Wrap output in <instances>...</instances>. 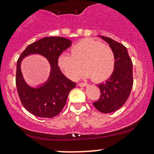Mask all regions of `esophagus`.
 I'll list each match as a JSON object with an SVG mask.
<instances>
[{
  "mask_svg": "<svg viewBox=\"0 0 154 154\" xmlns=\"http://www.w3.org/2000/svg\"><path fill=\"white\" fill-rule=\"evenodd\" d=\"M86 85H88V84H87V83H85V82L79 83V86H81V87H85V86H86Z\"/></svg>",
  "mask_w": 154,
  "mask_h": 154,
  "instance_id": "1",
  "label": "esophagus"
}]
</instances>
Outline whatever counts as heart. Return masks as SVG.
Masks as SVG:
<instances>
[{"label":"heart","instance_id":"heart-1","mask_svg":"<svg viewBox=\"0 0 154 154\" xmlns=\"http://www.w3.org/2000/svg\"><path fill=\"white\" fill-rule=\"evenodd\" d=\"M85 78H91L94 82L108 79L115 66V54L109 46L93 38H86L72 47V54H63L59 57V65L71 79H77L82 66Z\"/></svg>","mask_w":154,"mask_h":154}]
</instances>
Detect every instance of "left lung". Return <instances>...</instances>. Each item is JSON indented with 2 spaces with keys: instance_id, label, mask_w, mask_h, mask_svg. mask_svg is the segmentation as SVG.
Segmentation results:
<instances>
[{
  "instance_id": "8db88e82",
  "label": "left lung",
  "mask_w": 154,
  "mask_h": 154,
  "mask_svg": "<svg viewBox=\"0 0 154 154\" xmlns=\"http://www.w3.org/2000/svg\"><path fill=\"white\" fill-rule=\"evenodd\" d=\"M100 38L113 50L115 66L109 79L97 85L100 97L93 104L98 111L109 113L122 107L129 97L133 85L132 62L123 45L105 36Z\"/></svg>"
}]
</instances>
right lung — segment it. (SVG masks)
<instances>
[{
    "mask_svg": "<svg viewBox=\"0 0 154 154\" xmlns=\"http://www.w3.org/2000/svg\"><path fill=\"white\" fill-rule=\"evenodd\" d=\"M72 42L63 37H46L29 45L17 60L16 85L22 104L34 116L42 118L56 116L63 109L70 91L75 82L66 78L58 66V58ZM31 54L45 56L51 65L48 81L39 87L29 86L23 79L21 72V60Z\"/></svg>",
    "mask_w": 154,
    "mask_h": 154,
    "instance_id": "add662e5",
    "label": "right lung"
}]
</instances>
